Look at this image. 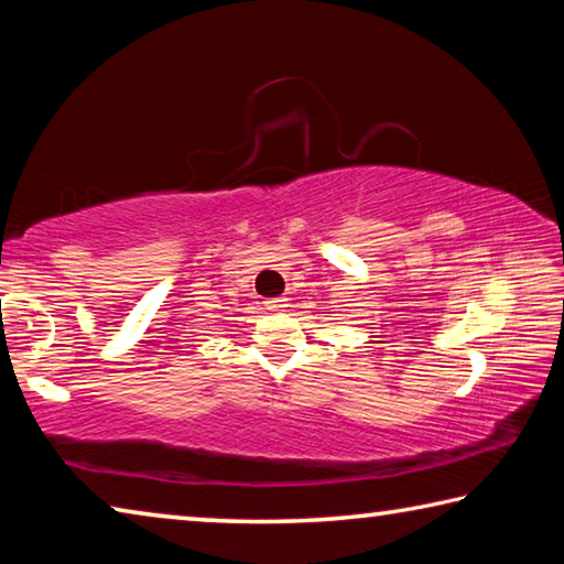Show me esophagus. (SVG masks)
I'll use <instances>...</instances> for the list:
<instances>
[{
	"instance_id": "obj_1",
	"label": "esophagus",
	"mask_w": 564,
	"mask_h": 564,
	"mask_svg": "<svg viewBox=\"0 0 564 564\" xmlns=\"http://www.w3.org/2000/svg\"><path fill=\"white\" fill-rule=\"evenodd\" d=\"M265 308H269V311H285V308H289V299H283V295H281V299H269V301H265Z\"/></svg>"
}]
</instances>
